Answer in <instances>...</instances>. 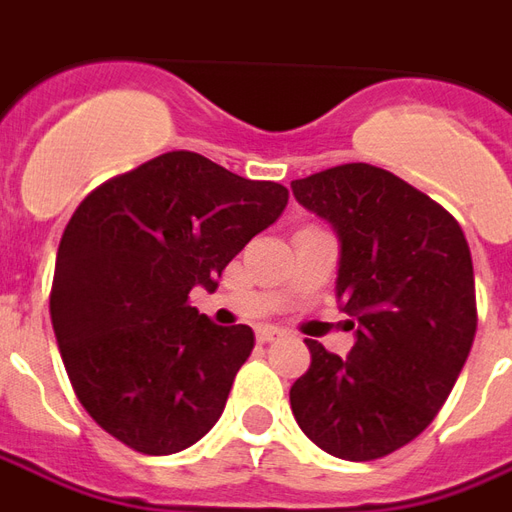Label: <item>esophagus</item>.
Returning <instances> with one entry per match:
<instances>
[{"instance_id":"34e87169","label":"esophagus","mask_w":512,"mask_h":512,"mask_svg":"<svg viewBox=\"0 0 512 512\" xmlns=\"http://www.w3.org/2000/svg\"><path fill=\"white\" fill-rule=\"evenodd\" d=\"M279 337H285V332L277 329V326H260L257 329V343H274Z\"/></svg>"}]
</instances>
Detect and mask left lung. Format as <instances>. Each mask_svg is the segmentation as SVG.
Returning <instances> with one entry per match:
<instances>
[{
	"mask_svg": "<svg viewBox=\"0 0 512 512\" xmlns=\"http://www.w3.org/2000/svg\"><path fill=\"white\" fill-rule=\"evenodd\" d=\"M290 189L337 233V301L356 329L345 359L307 340L290 408L329 455L376 461L417 439L461 376L477 332L472 252L450 213L386 169L343 164Z\"/></svg>",
	"mask_w": 512,
	"mask_h": 512,
	"instance_id": "left-lung-1",
	"label": "left lung"
}]
</instances>
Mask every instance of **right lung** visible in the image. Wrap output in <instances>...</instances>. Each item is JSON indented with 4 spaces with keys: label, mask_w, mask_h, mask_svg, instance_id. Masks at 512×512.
Masks as SVG:
<instances>
[{
    "label": "right lung",
    "mask_w": 512,
    "mask_h": 512,
    "mask_svg": "<svg viewBox=\"0 0 512 512\" xmlns=\"http://www.w3.org/2000/svg\"><path fill=\"white\" fill-rule=\"evenodd\" d=\"M288 189L172 150L87 194L62 233L51 326L76 397L115 439L172 455L222 417L255 332L189 304L277 222Z\"/></svg>",
    "instance_id": "add662e5"
}]
</instances>
